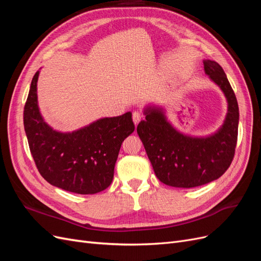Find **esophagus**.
I'll return each instance as SVG.
<instances>
[{
  "label": "esophagus",
  "mask_w": 261,
  "mask_h": 261,
  "mask_svg": "<svg viewBox=\"0 0 261 261\" xmlns=\"http://www.w3.org/2000/svg\"><path fill=\"white\" fill-rule=\"evenodd\" d=\"M141 118H143V115H141L139 112L133 113V121H134V123H135V125H137L140 122Z\"/></svg>",
  "instance_id": "obj_1"
}]
</instances>
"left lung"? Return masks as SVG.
I'll return each mask as SVG.
<instances>
[{"label": "left lung", "mask_w": 261, "mask_h": 261, "mask_svg": "<svg viewBox=\"0 0 261 261\" xmlns=\"http://www.w3.org/2000/svg\"><path fill=\"white\" fill-rule=\"evenodd\" d=\"M209 80L223 92L227 112L223 124L204 136L188 135L177 129L162 106L148 103L146 120L137 126L155 176L163 184L192 188L218 179L231 165L238 141L239 105L223 68L217 62L203 60Z\"/></svg>", "instance_id": "1"}]
</instances>
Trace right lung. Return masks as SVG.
<instances>
[{"mask_svg":"<svg viewBox=\"0 0 261 261\" xmlns=\"http://www.w3.org/2000/svg\"><path fill=\"white\" fill-rule=\"evenodd\" d=\"M39 74L31 81L23 110V126L39 172L51 185L70 193L105 191L113 180L121 145L135 129L132 112L101 117L73 132L55 130L39 109Z\"/></svg>","mask_w":261,"mask_h":261,"instance_id":"right-lung-1","label":"right lung"}]
</instances>
